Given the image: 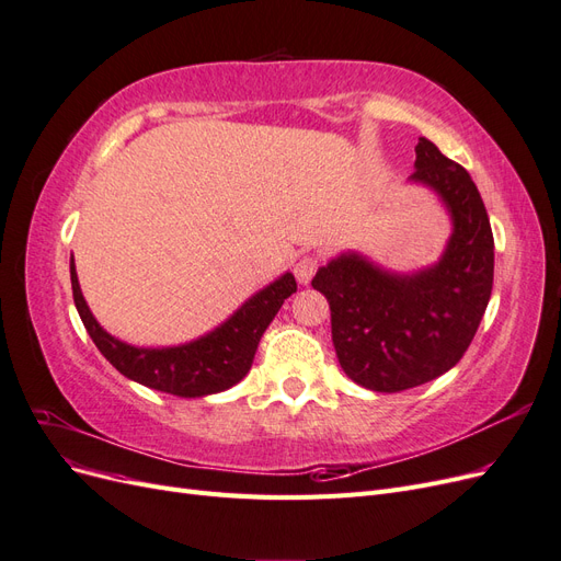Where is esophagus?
Segmentation results:
<instances>
[{"instance_id":"1","label":"esophagus","mask_w":561,"mask_h":561,"mask_svg":"<svg viewBox=\"0 0 561 561\" xmlns=\"http://www.w3.org/2000/svg\"><path fill=\"white\" fill-rule=\"evenodd\" d=\"M318 268V260L316 257H301L297 264H295V276L301 285H307Z\"/></svg>"}]
</instances>
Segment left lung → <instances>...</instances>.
I'll use <instances>...</instances> for the list:
<instances>
[{
  "label": "left lung",
  "instance_id": "left-lung-1",
  "mask_svg": "<svg viewBox=\"0 0 561 561\" xmlns=\"http://www.w3.org/2000/svg\"><path fill=\"white\" fill-rule=\"evenodd\" d=\"M410 184L431 190L451 233L437 262L393 271L346 250L316 271L332 311V344L346 377L377 393L428 383L463 358L494 285V233L466 168L419 138Z\"/></svg>",
  "mask_w": 561,
  "mask_h": 561
}]
</instances>
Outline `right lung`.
<instances>
[{
	"instance_id": "obj_1",
	"label": "right lung",
	"mask_w": 561,
	"mask_h": 561,
	"mask_svg": "<svg viewBox=\"0 0 561 561\" xmlns=\"http://www.w3.org/2000/svg\"><path fill=\"white\" fill-rule=\"evenodd\" d=\"M70 278L75 307L83 328L110 365L135 383L178 398H206L239 383L250 371L254 351L268 322L276 318L283 301L297 293L295 276L285 271L248 297L225 322L192 342L175 346H135L110 334L95 320L83 299L75 257H70Z\"/></svg>"
}]
</instances>
